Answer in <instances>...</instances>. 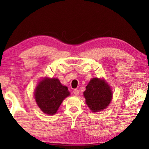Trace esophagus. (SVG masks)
<instances>
[{
	"mask_svg": "<svg viewBox=\"0 0 149 149\" xmlns=\"http://www.w3.org/2000/svg\"><path fill=\"white\" fill-rule=\"evenodd\" d=\"M74 95H75V96L79 95V90H77V89H74Z\"/></svg>",
	"mask_w": 149,
	"mask_h": 149,
	"instance_id": "1",
	"label": "esophagus"
}]
</instances>
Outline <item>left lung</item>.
I'll list each match as a JSON object with an SVG mask.
<instances>
[{"mask_svg": "<svg viewBox=\"0 0 149 149\" xmlns=\"http://www.w3.org/2000/svg\"><path fill=\"white\" fill-rule=\"evenodd\" d=\"M85 102L93 112L105 109L112 99V91L104 79L93 78L84 92Z\"/></svg>", "mask_w": 149, "mask_h": 149, "instance_id": "8db88e82", "label": "left lung"}]
</instances>
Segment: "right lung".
Listing matches in <instances>:
<instances>
[{
	"mask_svg": "<svg viewBox=\"0 0 149 149\" xmlns=\"http://www.w3.org/2000/svg\"><path fill=\"white\" fill-rule=\"evenodd\" d=\"M70 95L68 87L62 85L58 79L49 77L39 82L34 94L40 109L49 115L56 114L63 100Z\"/></svg>",
	"mask_w": 149,
	"mask_h": 149,
	"instance_id": "obj_1",
	"label": "right lung"
}]
</instances>
